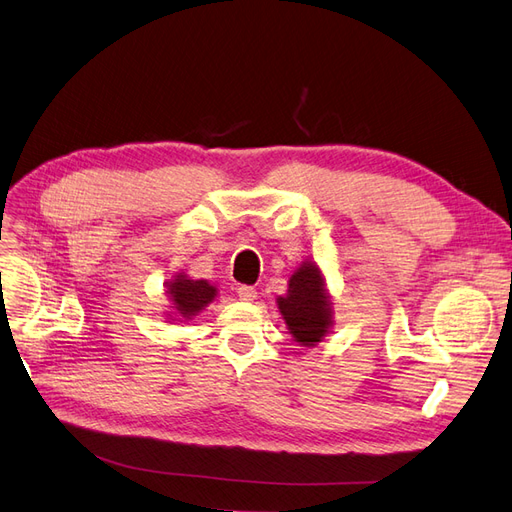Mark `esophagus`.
<instances>
[{"mask_svg":"<svg viewBox=\"0 0 512 512\" xmlns=\"http://www.w3.org/2000/svg\"><path fill=\"white\" fill-rule=\"evenodd\" d=\"M237 294H239V299L241 301H254L256 299V288L254 286H245V284H241L239 288H237Z\"/></svg>","mask_w":512,"mask_h":512,"instance_id":"obj_1","label":"esophagus"}]
</instances>
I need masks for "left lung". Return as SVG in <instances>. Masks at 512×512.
Listing matches in <instances>:
<instances>
[{
    "label": "left lung",
    "mask_w": 512,
    "mask_h": 512,
    "mask_svg": "<svg viewBox=\"0 0 512 512\" xmlns=\"http://www.w3.org/2000/svg\"><path fill=\"white\" fill-rule=\"evenodd\" d=\"M292 337L303 346H314L331 327V303L324 292L322 275L312 262H303L290 277L288 294L277 299Z\"/></svg>",
    "instance_id": "8db88e82"
}]
</instances>
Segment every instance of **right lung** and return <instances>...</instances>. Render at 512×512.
Segmentation results:
<instances>
[{
    "instance_id": "1",
    "label": "right lung",
    "mask_w": 512,
    "mask_h": 512,
    "mask_svg": "<svg viewBox=\"0 0 512 512\" xmlns=\"http://www.w3.org/2000/svg\"><path fill=\"white\" fill-rule=\"evenodd\" d=\"M168 297L173 299L175 309L183 316L190 318L196 316L200 309L215 299V286H211L207 280H188L185 275L175 277L168 284Z\"/></svg>"
}]
</instances>
